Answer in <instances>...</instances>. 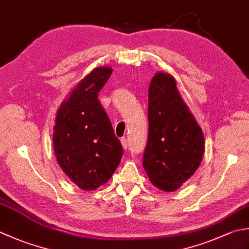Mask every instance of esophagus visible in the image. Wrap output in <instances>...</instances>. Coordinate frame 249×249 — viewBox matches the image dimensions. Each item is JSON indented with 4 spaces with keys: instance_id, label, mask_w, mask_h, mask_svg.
<instances>
[{
    "instance_id": "esophagus-1",
    "label": "esophagus",
    "mask_w": 249,
    "mask_h": 249,
    "mask_svg": "<svg viewBox=\"0 0 249 249\" xmlns=\"http://www.w3.org/2000/svg\"><path fill=\"white\" fill-rule=\"evenodd\" d=\"M121 143H122V145H123V149H127L128 148V140L126 139V138H122L121 139Z\"/></svg>"
}]
</instances>
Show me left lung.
<instances>
[{"mask_svg": "<svg viewBox=\"0 0 249 249\" xmlns=\"http://www.w3.org/2000/svg\"><path fill=\"white\" fill-rule=\"evenodd\" d=\"M148 120L143 168L155 187L174 192L198 168L205 142L176 81L168 73L158 72L150 83Z\"/></svg>", "mask_w": 249, "mask_h": 249, "instance_id": "left-lung-1", "label": "left lung"}]
</instances>
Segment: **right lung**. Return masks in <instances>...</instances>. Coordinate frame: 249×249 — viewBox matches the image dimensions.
I'll use <instances>...</instances> for the list:
<instances>
[{"label":"right lung","instance_id":"obj_1","mask_svg":"<svg viewBox=\"0 0 249 249\" xmlns=\"http://www.w3.org/2000/svg\"><path fill=\"white\" fill-rule=\"evenodd\" d=\"M112 71L109 67L92 70L56 114L53 142L57 162L71 181L86 191L108 181L123 155V147L98 100Z\"/></svg>","mask_w":249,"mask_h":249}]
</instances>
